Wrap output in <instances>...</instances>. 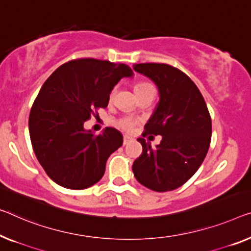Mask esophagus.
<instances>
[{"label": "esophagus", "mask_w": 251, "mask_h": 251, "mask_svg": "<svg viewBox=\"0 0 251 251\" xmlns=\"http://www.w3.org/2000/svg\"><path fill=\"white\" fill-rule=\"evenodd\" d=\"M132 140H133L132 137H129V136L125 135V136H124V138H123V144L126 145L127 143H129V142H132Z\"/></svg>", "instance_id": "1"}]
</instances>
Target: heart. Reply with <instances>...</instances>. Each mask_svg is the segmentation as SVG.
Wrapping results in <instances>:
<instances>
[{
    "mask_svg": "<svg viewBox=\"0 0 251 251\" xmlns=\"http://www.w3.org/2000/svg\"><path fill=\"white\" fill-rule=\"evenodd\" d=\"M153 87L151 84L149 83H145V82H141V83H137L135 87H134V90H135V93L137 95V93H140L142 91H144V90L147 89H152ZM115 95V89H113L110 91V95H109V98L111 99ZM118 127H121L122 129L126 130V132H130V130L134 129V127H135V125L137 124V121L136 119H134L132 117H123L121 119H118L117 123Z\"/></svg>",
    "mask_w": 251,
    "mask_h": 251,
    "instance_id": "heart-1",
    "label": "heart"
}]
</instances>
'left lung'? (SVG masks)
<instances>
[{
  "label": "left lung",
  "mask_w": 251,
  "mask_h": 251,
  "mask_svg": "<svg viewBox=\"0 0 251 251\" xmlns=\"http://www.w3.org/2000/svg\"><path fill=\"white\" fill-rule=\"evenodd\" d=\"M136 72L151 78L160 100L138 138L143 151L133 163L136 180L154 192L177 189L194 176L207 154L212 121L206 102L190 77L161 63H142ZM161 135L152 148L144 137Z\"/></svg>",
  "instance_id": "8db88e82"
}]
</instances>
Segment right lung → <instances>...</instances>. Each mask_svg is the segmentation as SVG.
<instances>
[{
	"instance_id": "right-lung-1",
	"label": "right lung",
	"mask_w": 251,
	"mask_h": 251,
	"mask_svg": "<svg viewBox=\"0 0 251 251\" xmlns=\"http://www.w3.org/2000/svg\"><path fill=\"white\" fill-rule=\"evenodd\" d=\"M132 75L128 65L78 58L59 66L43 84L30 110L29 133L37 159L56 184L84 189L102 178L123 135L113 127L93 135L83 124L108 106L118 81Z\"/></svg>"
}]
</instances>
